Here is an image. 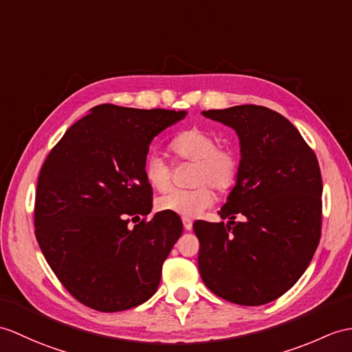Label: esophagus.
Returning a JSON list of instances; mask_svg holds the SVG:
<instances>
[{
  "label": "esophagus",
  "mask_w": 352,
  "mask_h": 352,
  "mask_svg": "<svg viewBox=\"0 0 352 352\" xmlns=\"http://www.w3.org/2000/svg\"><path fill=\"white\" fill-rule=\"evenodd\" d=\"M183 225H184V230H186V231H192L193 223H192V220H190V219L183 217Z\"/></svg>",
  "instance_id": "1"
}]
</instances>
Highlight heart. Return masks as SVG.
<instances>
[{"label":"heart","instance_id":"b5f03b06","mask_svg":"<svg viewBox=\"0 0 352 352\" xmlns=\"http://www.w3.org/2000/svg\"><path fill=\"white\" fill-rule=\"evenodd\" d=\"M217 144L213 133L198 127L186 129L173 138L169 150L174 157L196 162L192 182L198 186L173 189L160 196L157 199L160 211L195 217L213 202L208 186L220 193L231 189L240 173V154L232 146ZM144 175L153 189L163 192L170 186L173 170L160 154H150L144 163Z\"/></svg>","mask_w":352,"mask_h":352}]
</instances>
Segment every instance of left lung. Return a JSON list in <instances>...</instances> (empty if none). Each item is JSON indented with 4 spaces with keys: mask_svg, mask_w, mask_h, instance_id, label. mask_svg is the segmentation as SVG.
Wrapping results in <instances>:
<instances>
[{
    "mask_svg": "<svg viewBox=\"0 0 352 352\" xmlns=\"http://www.w3.org/2000/svg\"><path fill=\"white\" fill-rule=\"evenodd\" d=\"M202 116L235 130L241 160L219 211L228 223H193L199 274L210 291L231 303H270L296 285L320 243L318 159L292 122L265 106L240 104Z\"/></svg>",
    "mask_w": 352,
    "mask_h": 352,
    "instance_id": "1",
    "label": "left lung"
}]
</instances>
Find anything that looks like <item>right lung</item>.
<instances>
[{"instance_id":"obj_1","label":"right lung","mask_w":352,"mask_h":352,"mask_svg":"<svg viewBox=\"0 0 352 352\" xmlns=\"http://www.w3.org/2000/svg\"><path fill=\"white\" fill-rule=\"evenodd\" d=\"M186 111L94 106L60 139L40 169L34 226L49 267L73 297L120 312L157 291L162 265L183 234L177 213L151 220L144 163L162 130Z\"/></svg>"}]
</instances>
